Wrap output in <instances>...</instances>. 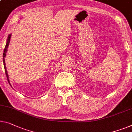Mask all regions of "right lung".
Returning <instances> with one entry per match:
<instances>
[{"instance_id": "1", "label": "right lung", "mask_w": 132, "mask_h": 132, "mask_svg": "<svg viewBox=\"0 0 132 132\" xmlns=\"http://www.w3.org/2000/svg\"><path fill=\"white\" fill-rule=\"evenodd\" d=\"M11 34H10V35H9V36H8L6 44V46H5V49H4V51H3V61L4 68H5V73H6V75L8 82L9 83L10 86H11L12 87L11 84H10V81H9V76H8V74H7V70H6V65H5V56H6V52H7V48H8V46H9L10 40H11Z\"/></svg>"}]
</instances>
